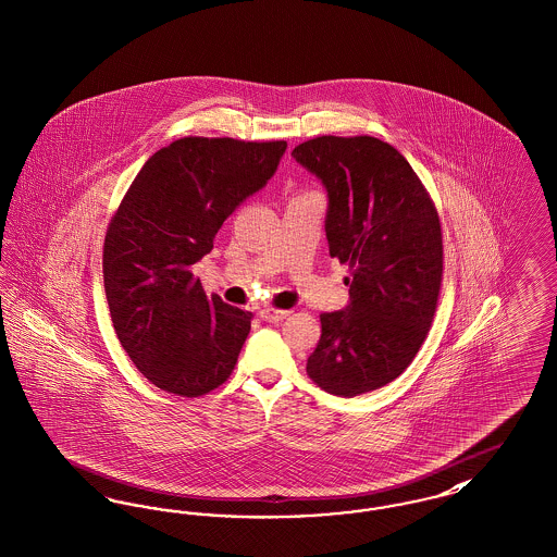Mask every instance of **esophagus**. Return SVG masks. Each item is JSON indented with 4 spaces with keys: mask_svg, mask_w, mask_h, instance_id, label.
<instances>
[{
    "mask_svg": "<svg viewBox=\"0 0 557 557\" xmlns=\"http://www.w3.org/2000/svg\"><path fill=\"white\" fill-rule=\"evenodd\" d=\"M288 313L290 311H284V309H273V307H264L259 311V315H261L264 322H271V324H277V322H282L284 318H288Z\"/></svg>",
    "mask_w": 557,
    "mask_h": 557,
    "instance_id": "34e87169",
    "label": "esophagus"
}]
</instances>
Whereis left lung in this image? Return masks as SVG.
Returning a JSON list of instances; mask_svg holds the SVG:
<instances>
[{
	"mask_svg": "<svg viewBox=\"0 0 557 557\" xmlns=\"http://www.w3.org/2000/svg\"><path fill=\"white\" fill-rule=\"evenodd\" d=\"M327 194L330 257L349 262V302L322 313L307 374L354 397L397 379L425 341L442 286L435 206L406 158L374 136H318L293 151Z\"/></svg>",
	"mask_w": 557,
	"mask_h": 557,
	"instance_id": "8db88e82",
	"label": "left lung"
}]
</instances>
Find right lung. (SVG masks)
Listing matches in <instances>:
<instances>
[{"label":"right lung","mask_w":557,"mask_h":557,"mask_svg":"<svg viewBox=\"0 0 557 557\" xmlns=\"http://www.w3.org/2000/svg\"><path fill=\"white\" fill-rule=\"evenodd\" d=\"M286 147L185 136L132 181L104 235L102 277L115 334L156 387L197 397L230 379L252 313L206 296L191 267L275 174Z\"/></svg>","instance_id":"right-lung-1"}]
</instances>
